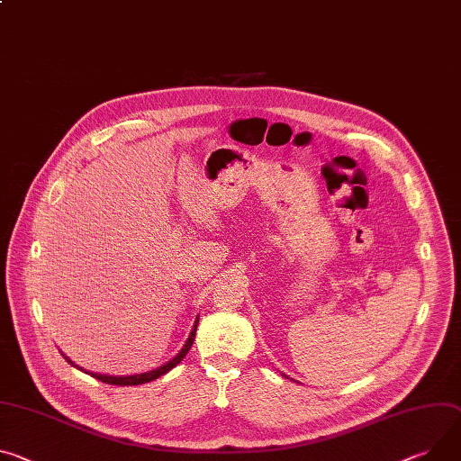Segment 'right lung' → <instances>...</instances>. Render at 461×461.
Instances as JSON below:
<instances>
[{
	"mask_svg": "<svg viewBox=\"0 0 461 461\" xmlns=\"http://www.w3.org/2000/svg\"><path fill=\"white\" fill-rule=\"evenodd\" d=\"M196 325H198V320L194 321V327H193V330H191V334H189V339H187V342H185V346L180 349V353L173 358V360H169L167 364H163V366H159L158 369H154V371H149V373H141V375H131V376H108V375H99V373H92V376H95V379H99L101 383H106V384H113V386H138V384H145V383H150V381H154V379H158V376H161V375H165L167 371H171L176 364H180L182 360H184V357L187 355V351L191 349V346H193V340H194V334H196ZM71 366H73V362L68 358V357H64Z\"/></svg>",
	"mask_w": 461,
	"mask_h": 461,
	"instance_id": "right-lung-1",
	"label": "right lung"
}]
</instances>
